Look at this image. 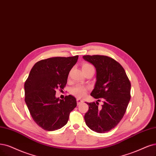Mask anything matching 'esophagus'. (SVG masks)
<instances>
[{"label": "esophagus", "mask_w": 156, "mask_h": 156, "mask_svg": "<svg viewBox=\"0 0 156 156\" xmlns=\"http://www.w3.org/2000/svg\"><path fill=\"white\" fill-rule=\"evenodd\" d=\"M76 101H77V105H79L80 103H83V100H80V99H76Z\"/></svg>", "instance_id": "esophagus-1"}]
</instances>
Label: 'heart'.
I'll return each mask as SVG.
<instances>
[{
    "label": "heart",
    "mask_w": 156,
    "mask_h": 156,
    "mask_svg": "<svg viewBox=\"0 0 156 156\" xmlns=\"http://www.w3.org/2000/svg\"><path fill=\"white\" fill-rule=\"evenodd\" d=\"M82 67V70H85V69L93 68V66L89 63H83ZM88 89L89 88L87 87L78 85L71 89L70 93L72 95L78 98H83L86 95V94H87Z\"/></svg>",
    "instance_id": "obj_1"
}]
</instances>
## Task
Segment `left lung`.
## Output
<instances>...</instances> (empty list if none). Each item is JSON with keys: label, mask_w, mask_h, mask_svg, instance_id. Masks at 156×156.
I'll list each match as a JSON object with an SVG mask.
<instances>
[{"label": "left lung", "mask_w": 156, "mask_h": 156, "mask_svg": "<svg viewBox=\"0 0 156 156\" xmlns=\"http://www.w3.org/2000/svg\"><path fill=\"white\" fill-rule=\"evenodd\" d=\"M83 58L96 69V82L90 95L98 102L87 103L85 123L92 130L105 133L114 129L123 118L130 100V80L116 60L104 55H85Z\"/></svg>", "instance_id": "8db88e82"}]
</instances>
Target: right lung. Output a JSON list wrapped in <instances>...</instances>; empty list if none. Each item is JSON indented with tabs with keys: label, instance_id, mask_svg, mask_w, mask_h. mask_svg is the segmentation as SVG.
<instances>
[{
	"label": "right lung",
	"instance_id": "obj_1",
	"mask_svg": "<svg viewBox=\"0 0 156 156\" xmlns=\"http://www.w3.org/2000/svg\"><path fill=\"white\" fill-rule=\"evenodd\" d=\"M78 56L52 57L37 62L24 83L25 101L31 116L39 126L48 131L61 129L76 107L71 95L64 100L55 97L56 90L66 87L67 77Z\"/></svg>",
	"mask_w": 156,
	"mask_h": 156
}]
</instances>
